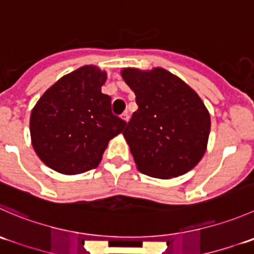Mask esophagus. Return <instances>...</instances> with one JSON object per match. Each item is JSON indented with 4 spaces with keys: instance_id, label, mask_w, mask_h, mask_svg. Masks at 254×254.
I'll list each match as a JSON object with an SVG mask.
<instances>
[{
    "instance_id": "34e87169",
    "label": "esophagus",
    "mask_w": 254,
    "mask_h": 254,
    "mask_svg": "<svg viewBox=\"0 0 254 254\" xmlns=\"http://www.w3.org/2000/svg\"><path fill=\"white\" fill-rule=\"evenodd\" d=\"M122 119L123 120H124V122H129V119H130V115H129V113H127V112H124V113H123V114H122Z\"/></svg>"
}]
</instances>
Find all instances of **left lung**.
I'll return each instance as SVG.
<instances>
[{"instance_id": "8db88e82", "label": "left lung", "mask_w": 254, "mask_h": 254, "mask_svg": "<svg viewBox=\"0 0 254 254\" xmlns=\"http://www.w3.org/2000/svg\"><path fill=\"white\" fill-rule=\"evenodd\" d=\"M137 110L123 131L140 172L157 179L186 174L206 151L211 119L201 98L162 68H125Z\"/></svg>"}]
</instances>
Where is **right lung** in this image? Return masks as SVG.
<instances>
[{"mask_svg":"<svg viewBox=\"0 0 254 254\" xmlns=\"http://www.w3.org/2000/svg\"><path fill=\"white\" fill-rule=\"evenodd\" d=\"M107 73L84 65L62 77L34 105L29 120L32 145L54 171L77 175L95 169L127 122L112 113L103 94Z\"/></svg>","mask_w":254,"mask_h":254,"instance_id":"right-lung-1","label":"right lung"}]
</instances>
